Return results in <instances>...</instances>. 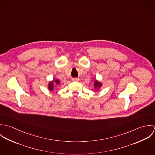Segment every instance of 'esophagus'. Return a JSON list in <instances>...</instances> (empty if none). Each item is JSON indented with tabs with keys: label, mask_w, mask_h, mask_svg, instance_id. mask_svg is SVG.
<instances>
[{
	"label": "esophagus",
	"mask_w": 155,
	"mask_h": 155,
	"mask_svg": "<svg viewBox=\"0 0 155 155\" xmlns=\"http://www.w3.org/2000/svg\"><path fill=\"white\" fill-rule=\"evenodd\" d=\"M79 81V78H73L72 79V81H74V82H78Z\"/></svg>",
	"instance_id": "esophagus-1"
}]
</instances>
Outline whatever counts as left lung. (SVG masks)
Returning <instances> with one entry per match:
<instances>
[{"instance_id": "8db88e82", "label": "left lung", "mask_w": 155, "mask_h": 155, "mask_svg": "<svg viewBox=\"0 0 155 155\" xmlns=\"http://www.w3.org/2000/svg\"><path fill=\"white\" fill-rule=\"evenodd\" d=\"M100 86H101L100 83H99V82H97V81H95V86H94L95 88H99V87H100Z\"/></svg>"}]
</instances>
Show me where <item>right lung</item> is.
<instances>
[{"instance_id": "1", "label": "right lung", "mask_w": 155, "mask_h": 155, "mask_svg": "<svg viewBox=\"0 0 155 155\" xmlns=\"http://www.w3.org/2000/svg\"><path fill=\"white\" fill-rule=\"evenodd\" d=\"M60 81H58V79H56L55 80V84H60ZM53 87H54V83H53V82H51V83H49V87H48V88L49 89V90H51V91H52V90H53Z\"/></svg>"}]
</instances>
